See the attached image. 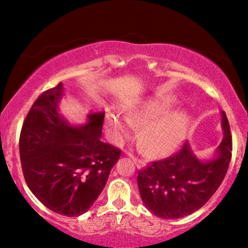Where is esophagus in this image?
I'll return each instance as SVG.
<instances>
[{
    "label": "esophagus",
    "mask_w": 248,
    "mask_h": 248,
    "mask_svg": "<svg viewBox=\"0 0 248 248\" xmlns=\"http://www.w3.org/2000/svg\"><path fill=\"white\" fill-rule=\"evenodd\" d=\"M130 157L132 158V160L134 161V164L137 165L138 167H143V166L145 165V162L143 160H141V159H138L137 157H134V155H132L131 154H130Z\"/></svg>",
    "instance_id": "34e87169"
}]
</instances>
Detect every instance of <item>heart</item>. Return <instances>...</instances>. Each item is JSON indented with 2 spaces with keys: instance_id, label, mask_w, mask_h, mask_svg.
Wrapping results in <instances>:
<instances>
[{
  "instance_id": "b5f03b06",
  "label": "heart",
  "mask_w": 248,
  "mask_h": 248,
  "mask_svg": "<svg viewBox=\"0 0 248 248\" xmlns=\"http://www.w3.org/2000/svg\"><path fill=\"white\" fill-rule=\"evenodd\" d=\"M177 104L171 96H158L143 100L124 111V120L133 127L147 125L140 139L141 150L145 155H162L170 151L182 140L188 123L184 110L170 109ZM106 126L114 138L127 135L126 124L120 114L107 111Z\"/></svg>"
}]
</instances>
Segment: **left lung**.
<instances>
[{"mask_svg": "<svg viewBox=\"0 0 248 248\" xmlns=\"http://www.w3.org/2000/svg\"><path fill=\"white\" fill-rule=\"evenodd\" d=\"M223 138L215 158L202 161L187 142L175 155L154 161L138 175L144 206L162 219H178L202 208L225 178L232 159V141L228 118L221 111Z\"/></svg>", "mask_w": 248, "mask_h": 248, "instance_id": "obj_1", "label": "left lung"}]
</instances>
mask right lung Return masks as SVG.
<instances>
[{"label":"right lung","mask_w":248,"mask_h":248,"mask_svg":"<svg viewBox=\"0 0 248 248\" xmlns=\"http://www.w3.org/2000/svg\"><path fill=\"white\" fill-rule=\"evenodd\" d=\"M63 83L37 98L19 140L26 183L52 211L78 217L89 210L106 185L121 150L100 140L104 113L84 125H71L59 110Z\"/></svg>","instance_id":"add662e5"}]
</instances>
